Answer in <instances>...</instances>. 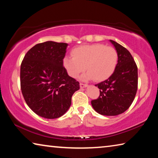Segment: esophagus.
<instances>
[{
  "label": "esophagus",
  "mask_w": 158,
  "mask_h": 158,
  "mask_svg": "<svg viewBox=\"0 0 158 158\" xmlns=\"http://www.w3.org/2000/svg\"><path fill=\"white\" fill-rule=\"evenodd\" d=\"M80 87L81 88H85V87H86L87 86V84H82V83H80Z\"/></svg>",
  "instance_id": "obj_1"
}]
</instances>
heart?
I'll list each match as a JSON object with an SVG mask.
<instances>
[{"mask_svg":"<svg viewBox=\"0 0 158 158\" xmlns=\"http://www.w3.org/2000/svg\"><path fill=\"white\" fill-rule=\"evenodd\" d=\"M73 57L65 56L63 60L64 68L69 77L77 78L85 69L88 71L81 79H94L102 81L110 77L116 69L118 53L113 47L102 44L84 45L72 51Z\"/></svg>","mask_w":158,"mask_h":158,"instance_id":"1","label":"heart"}]
</instances>
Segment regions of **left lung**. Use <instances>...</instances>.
Instances as JSON below:
<instances>
[{"instance_id": "obj_1", "label": "left lung", "mask_w": 158, "mask_h": 158, "mask_svg": "<svg viewBox=\"0 0 158 158\" xmlns=\"http://www.w3.org/2000/svg\"><path fill=\"white\" fill-rule=\"evenodd\" d=\"M118 53V63L113 74L96 84L100 96L91 101L93 109L104 116H117L132 105L138 85L137 66L129 51L111 40Z\"/></svg>"}]
</instances>
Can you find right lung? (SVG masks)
I'll return each instance as SVG.
<instances>
[{"mask_svg":"<svg viewBox=\"0 0 158 158\" xmlns=\"http://www.w3.org/2000/svg\"><path fill=\"white\" fill-rule=\"evenodd\" d=\"M68 44L47 41L26 53L20 69L21 90L31 110L45 118L62 116L68 110L79 83L63 65Z\"/></svg>","mask_w":158,"mask_h":158,"instance_id":"obj_1","label":"right lung"}]
</instances>
